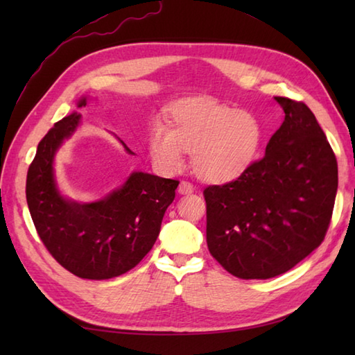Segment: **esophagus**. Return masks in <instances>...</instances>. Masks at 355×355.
<instances>
[{
	"label": "esophagus",
	"mask_w": 355,
	"mask_h": 355,
	"mask_svg": "<svg viewBox=\"0 0 355 355\" xmlns=\"http://www.w3.org/2000/svg\"><path fill=\"white\" fill-rule=\"evenodd\" d=\"M193 192V186L189 182H182L178 184V193L182 195H189Z\"/></svg>",
	"instance_id": "esophagus-1"
}]
</instances>
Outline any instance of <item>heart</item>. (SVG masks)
<instances>
[{
  "instance_id": "b5f03b06",
  "label": "heart",
  "mask_w": 355,
  "mask_h": 355,
  "mask_svg": "<svg viewBox=\"0 0 355 355\" xmlns=\"http://www.w3.org/2000/svg\"><path fill=\"white\" fill-rule=\"evenodd\" d=\"M261 122L250 111L235 110L209 97H193L173 105L166 125L155 122L148 132L149 153L163 173L191 164L206 183L236 180L250 168L262 143Z\"/></svg>"
}]
</instances>
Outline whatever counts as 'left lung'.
<instances>
[{
	"label": "left lung",
	"instance_id": "1",
	"mask_svg": "<svg viewBox=\"0 0 355 355\" xmlns=\"http://www.w3.org/2000/svg\"><path fill=\"white\" fill-rule=\"evenodd\" d=\"M285 119L266 155L235 182L205 189L210 254L241 279L291 270L327 235L337 193V160L302 102L275 97Z\"/></svg>",
	"mask_w": 355,
	"mask_h": 355
}]
</instances>
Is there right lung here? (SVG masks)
<instances>
[{"mask_svg": "<svg viewBox=\"0 0 355 355\" xmlns=\"http://www.w3.org/2000/svg\"><path fill=\"white\" fill-rule=\"evenodd\" d=\"M87 101L82 96L76 107H85ZM80 117L73 111L40 141L27 172L26 197L37 235L53 258L78 277L103 281L130 271L153 248L180 182L132 172L99 201L65 198L58 189L55 157L78 130Z\"/></svg>", "mask_w": 355, "mask_h": 355, "instance_id": "obj_1", "label": "right lung"}]
</instances>
